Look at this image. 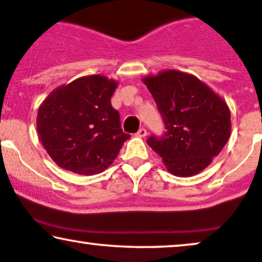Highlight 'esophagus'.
Returning a JSON list of instances; mask_svg holds the SVG:
<instances>
[{"label":"esophagus","mask_w":262,"mask_h":262,"mask_svg":"<svg viewBox=\"0 0 262 262\" xmlns=\"http://www.w3.org/2000/svg\"><path fill=\"white\" fill-rule=\"evenodd\" d=\"M136 136H137V137H141V138L146 137V136H147V130H146V128H143V127L140 128V130L137 131Z\"/></svg>","instance_id":"esophagus-1"}]
</instances>
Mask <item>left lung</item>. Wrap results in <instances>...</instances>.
<instances>
[{"label":"left lung","mask_w":262,"mask_h":262,"mask_svg":"<svg viewBox=\"0 0 262 262\" xmlns=\"http://www.w3.org/2000/svg\"><path fill=\"white\" fill-rule=\"evenodd\" d=\"M143 81L165 126L161 136H149L148 146L175 176L204 170L230 138L231 113L226 102L195 76L176 70Z\"/></svg>","instance_id":"1"}]
</instances>
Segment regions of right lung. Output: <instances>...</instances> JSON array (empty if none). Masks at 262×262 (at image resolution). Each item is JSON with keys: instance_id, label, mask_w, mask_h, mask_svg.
<instances>
[{"instance_id": "right-lung-1", "label": "right lung", "mask_w": 262, "mask_h": 262, "mask_svg": "<svg viewBox=\"0 0 262 262\" xmlns=\"http://www.w3.org/2000/svg\"><path fill=\"white\" fill-rule=\"evenodd\" d=\"M118 83L101 75L74 80L45 99L37 113L41 143L57 165L79 175L106 169L131 136L111 98Z\"/></svg>"}]
</instances>
